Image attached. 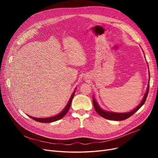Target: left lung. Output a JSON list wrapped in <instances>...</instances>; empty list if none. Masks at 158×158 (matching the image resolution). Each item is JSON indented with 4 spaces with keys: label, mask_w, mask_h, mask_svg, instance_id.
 Returning a JSON list of instances; mask_svg holds the SVG:
<instances>
[{
    "label": "left lung",
    "mask_w": 158,
    "mask_h": 158,
    "mask_svg": "<svg viewBox=\"0 0 158 158\" xmlns=\"http://www.w3.org/2000/svg\"><path fill=\"white\" fill-rule=\"evenodd\" d=\"M149 74H150V71H149ZM149 77H150V76H149ZM149 88H150V78H149V82H148V87H147L146 92L144 94V98H143V99L142 100V102L136 108H135L133 110H132V111H129V112L116 113V112L106 111V110L102 109L101 107H100L98 103L97 102L96 100H95L94 97H93L94 107L95 108V111H96V112L99 114V115L102 117H103V118H105L109 119V120H113V121L125 120V119H127L128 117H130L131 116H132L134 113H136L138 111V110L139 109L143 106V105H144V103L146 102V99L147 98L148 92H149Z\"/></svg>",
    "instance_id": "left-lung-1"
}]
</instances>
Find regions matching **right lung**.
I'll return each instance as SVG.
<instances>
[{
    "mask_svg": "<svg viewBox=\"0 0 158 158\" xmlns=\"http://www.w3.org/2000/svg\"><path fill=\"white\" fill-rule=\"evenodd\" d=\"M76 89V88H75L74 91L73 92V94H72L70 98L69 99V101L68 102V103L66 104V107L64 108V109L60 113L56 114V115L53 116V117H47V118H37V117H31L30 115H28V117H30V118H31L33 120H35L37 122H40V123H52V122H55L56 121H58L60 120V118H63L65 114L68 113L70 107L71 106V102H72V100H73V98H74V95L75 94V90Z\"/></svg>",
    "mask_w": 158,
    "mask_h": 158,
    "instance_id": "1",
    "label": "right lung"
}]
</instances>
